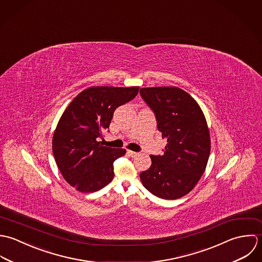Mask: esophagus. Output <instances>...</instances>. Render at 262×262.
<instances>
[{"label": "esophagus", "mask_w": 262, "mask_h": 262, "mask_svg": "<svg viewBox=\"0 0 262 262\" xmlns=\"http://www.w3.org/2000/svg\"><path fill=\"white\" fill-rule=\"evenodd\" d=\"M127 154H128V156H130L132 158L137 157V156L139 155V153L134 152V151H130V150H128V151H127Z\"/></svg>", "instance_id": "obj_1"}]
</instances>
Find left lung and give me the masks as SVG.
Segmentation results:
<instances>
[{"label": "left lung", "instance_id": "left-lung-1", "mask_svg": "<svg viewBox=\"0 0 262 262\" xmlns=\"http://www.w3.org/2000/svg\"><path fill=\"white\" fill-rule=\"evenodd\" d=\"M140 94L167 140L164 155L150 156L152 165L140 174L141 181L160 199H180L194 188L206 170L210 152L207 119L198 102L178 87L141 88Z\"/></svg>", "mask_w": 262, "mask_h": 262}]
</instances>
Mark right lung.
<instances>
[{"label":"right lung","instance_id":"obj_1","mask_svg":"<svg viewBox=\"0 0 262 262\" xmlns=\"http://www.w3.org/2000/svg\"><path fill=\"white\" fill-rule=\"evenodd\" d=\"M139 87H90L61 114L53 137V152L64 180L81 192H94L111 182L113 162L124 149L100 144L114 110L134 99Z\"/></svg>","mask_w":262,"mask_h":262}]
</instances>
